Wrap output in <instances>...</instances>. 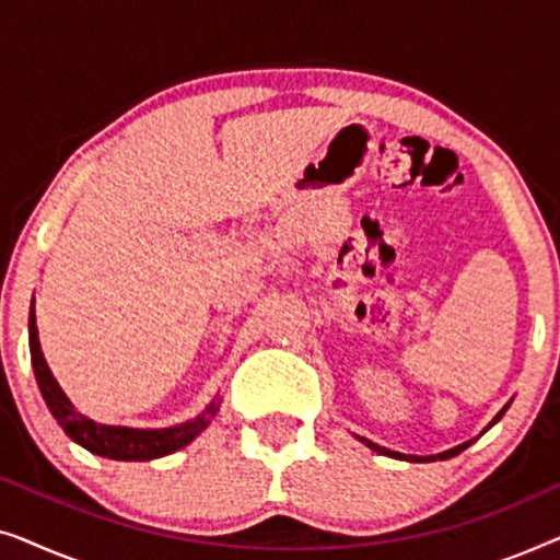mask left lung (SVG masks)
<instances>
[{
  "label": "left lung",
  "instance_id": "obj_1",
  "mask_svg": "<svg viewBox=\"0 0 560 560\" xmlns=\"http://www.w3.org/2000/svg\"><path fill=\"white\" fill-rule=\"evenodd\" d=\"M504 410H508V405H504V408L500 410V412H497V418L492 420V423H489V425H494L497 423V420H500L502 416H504ZM487 425V428H489ZM364 443H366V446H370V448H374V451H377V454H387V456H397V458H405V462H435V458H451V456H456V454H462V451L466 448V446H471V443L474 441H466V443H462V446H456V448H451V451H443V454H439V456H425V458H420V456H405V454H395V451H387L385 446H377V443H372V441H366V439H362Z\"/></svg>",
  "mask_w": 560,
  "mask_h": 560
}]
</instances>
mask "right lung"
I'll return each instance as SVG.
<instances>
[{
    "instance_id": "right-lung-1",
    "label": "right lung",
    "mask_w": 560,
    "mask_h": 560,
    "mask_svg": "<svg viewBox=\"0 0 560 560\" xmlns=\"http://www.w3.org/2000/svg\"><path fill=\"white\" fill-rule=\"evenodd\" d=\"M30 357H33V370L37 387H40L43 400L48 405L52 418L58 425L73 439L79 446L89 448L91 454L117 458V462H150V458H160L173 454L183 446H188L198 433L209 425V418L217 412V402H211L206 412H201L196 420L188 423L160 428V431H140V428H121V425H98L94 420L75 412V408L68 402L63 389L52 377L45 362L40 341H37V326H35V308H30Z\"/></svg>"
}]
</instances>
